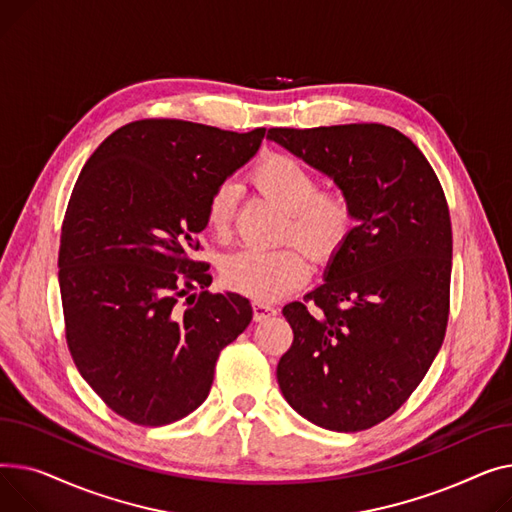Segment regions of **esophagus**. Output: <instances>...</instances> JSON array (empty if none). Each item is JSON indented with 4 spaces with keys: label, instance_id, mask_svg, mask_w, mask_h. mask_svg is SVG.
Returning a JSON list of instances; mask_svg holds the SVG:
<instances>
[{
    "label": "esophagus",
    "instance_id": "34e87169",
    "mask_svg": "<svg viewBox=\"0 0 512 512\" xmlns=\"http://www.w3.org/2000/svg\"><path fill=\"white\" fill-rule=\"evenodd\" d=\"M252 312H254V320H256V322H262V320H266V318H270V316H275V314H277V308L268 306V304L254 302V304H252Z\"/></svg>",
    "mask_w": 512,
    "mask_h": 512
}]
</instances>
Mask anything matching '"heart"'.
I'll return each instance as SVG.
<instances>
[{"label": "heart", "instance_id": "obj_1", "mask_svg": "<svg viewBox=\"0 0 512 512\" xmlns=\"http://www.w3.org/2000/svg\"><path fill=\"white\" fill-rule=\"evenodd\" d=\"M254 188L283 213V237H295L318 262L333 260L355 227V206L345 190H318V175L287 153H268L250 173ZM237 188L219 184L208 196L204 223L225 237L235 215ZM223 283L254 302L266 304L289 295L310 279L308 254L299 244L277 250H244L223 262Z\"/></svg>", "mask_w": 512, "mask_h": 512}]
</instances>
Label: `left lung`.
<instances>
[{
    "label": "left lung",
    "instance_id": "8db88e82",
    "mask_svg": "<svg viewBox=\"0 0 512 512\" xmlns=\"http://www.w3.org/2000/svg\"><path fill=\"white\" fill-rule=\"evenodd\" d=\"M268 140L333 177L355 227L324 283L283 316L293 343L279 359L287 403L333 432L368 430L424 380L444 341L453 229L442 186L405 134L382 124L270 128Z\"/></svg>",
    "mask_w": 512,
    "mask_h": 512
}]
</instances>
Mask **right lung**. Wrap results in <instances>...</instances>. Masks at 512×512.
Returning <instances> with one entry per match:
<instances>
[{
  "mask_svg": "<svg viewBox=\"0 0 512 512\" xmlns=\"http://www.w3.org/2000/svg\"><path fill=\"white\" fill-rule=\"evenodd\" d=\"M264 134L140 119L82 167L57 258L66 341L82 378L132 424L167 426L200 407L219 353L252 320L239 293H194L213 283L194 252L210 192Z\"/></svg>",
  "mask_w": 512,
  "mask_h": 512,
  "instance_id": "add662e5",
  "label": "right lung"
}]
</instances>
